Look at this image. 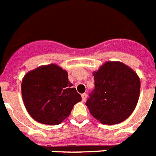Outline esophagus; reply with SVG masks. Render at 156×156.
Masks as SVG:
<instances>
[{
	"mask_svg": "<svg viewBox=\"0 0 156 156\" xmlns=\"http://www.w3.org/2000/svg\"><path fill=\"white\" fill-rule=\"evenodd\" d=\"M81 97H82V102H84L85 100H86V98H87V94H82V95H81Z\"/></svg>",
	"mask_w": 156,
	"mask_h": 156,
	"instance_id": "esophagus-1",
	"label": "esophagus"
}]
</instances>
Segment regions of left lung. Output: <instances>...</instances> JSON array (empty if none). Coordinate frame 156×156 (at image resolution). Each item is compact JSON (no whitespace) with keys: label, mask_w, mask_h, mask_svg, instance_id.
<instances>
[{"label":"left lung","mask_w":156,"mask_h":156,"mask_svg":"<svg viewBox=\"0 0 156 156\" xmlns=\"http://www.w3.org/2000/svg\"><path fill=\"white\" fill-rule=\"evenodd\" d=\"M93 76L95 87L86 102L91 115L104 125L127 119L140 97V80L136 73L121 62H106Z\"/></svg>","instance_id":"left-lung-1"}]
</instances>
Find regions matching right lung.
Segmentation results:
<instances>
[{
	"instance_id": "right-lung-1",
	"label": "right lung",
	"mask_w": 156,
	"mask_h": 156,
	"mask_svg": "<svg viewBox=\"0 0 156 156\" xmlns=\"http://www.w3.org/2000/svg\"><path fill=\"white\" fill-rule=\"evenodd\" d=\"M21 92L30 117L48 126L62 123L81 101L80 94L68 79L67 71L56 64L29 71L22 80Z\"/></svg>"
}]
</instances>
